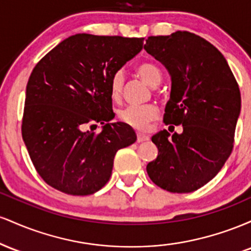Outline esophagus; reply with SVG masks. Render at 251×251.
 I'll return each mask as SVG.
<instances>
[{"label":"esophagus","instance_id":"obj_1","mask_svg":"<svg viewBox=\"0 0 251 251\" xmlns=\"http://www.w3.org/2000/svg\"><path fill=\"white\" fill-rule=\"evenodd\" d=\"M149 139H150V137H149L148 134H145V133H140V132H138V133H137V140H138V143L148 142Z\"/></svg>","mask_w":251,"mask_h":251}]
</instances>
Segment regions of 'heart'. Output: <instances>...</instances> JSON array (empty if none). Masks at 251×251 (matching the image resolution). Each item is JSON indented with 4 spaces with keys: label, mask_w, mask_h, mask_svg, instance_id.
<instances>
[{
    "label": "heart",
    "mask_w": 251,
    "mask_h": 251,
    "mask_svg": "<svg viewBox=\"0 0 251 251\" xmlns=\"http://www.w3.org/2000/svg\"><path fill=\"white\" fill-rule=\"evenodd\" d=\"M135 72L145 82L151 86H157L162 81V71L153 62L145 61L138 63L135 67ZM124 82L125 77L122 71H118L111 77L109 82V92H111L112 99L120 100L123 96ZM158 114V108L154 105L148 103V105H129L124 107L119 111V119L124 124L131 126L135 129H145L148 127V124L153 120Z\"/></svg>",
    "instance_id": "b5f03b06"
}]
</instances>
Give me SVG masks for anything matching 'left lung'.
Instances as JSON below:
<instances>
[{"label":"left lung","mask_w":251,"mask_h":251,"mask_svg":"<svg viewBox=\"0 0 251 251\" xmlns=\"http://www.w3.org/2000/svg\"><path fill=\"white\" fill-rule=\"evenodd\" d=\"M144 50L171 75L164 123L183 125L180 134L163 129L152 137L158 155L146 171L166 191H196L221 171L234 148L241 112L237 81L221 51L189 31L150 36Z\"/></svg>","instance_id":"8db88e82"}]
</instances>
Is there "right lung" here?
I'll return each instance as SVG.
<instances>
[{
    "label": "right lung",
    "instance_id": "add662e5",
    "mask_svg": "<svg viewBox=\"0 0 251 251\" xmlns=\"http://www.w3.org/2000/svg\"><path fill=\"white\" fill-rule=\"evenodd\" d=\"M144 39L75 34L37 62L25 89L22 138L37 174L73 196L99 191L118 150L137 140L116 114L111 77L143 50ZM103 125L100 134L93 129ZM91 128V130H88Z\"/></svg>",
    "mask_w": 251,
    "mask_h": 251
}]
</instances>
